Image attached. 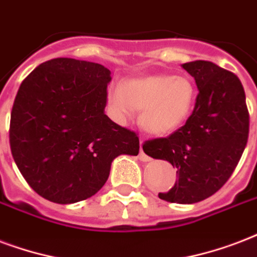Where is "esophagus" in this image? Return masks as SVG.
Instances as JSON below:
<instances>
[{
  "label": "esophagus",
  "mask_w": 257,
  "mask_h": 257,
  "mask_svg": "<svg viewBox=\"0 0 257 257\" xmlns=\"http://www.w3.org/2000/svg\"><path fill=\"white\" fill-rule=\"evenodd\" d=\"M139 159L142 160V162H150L151 160L150 156H147V155L144 154V151H143V142L140 143V154H139Z\"/></svg>",
  "instance_id": "esophagus-1"
}]
</instances>
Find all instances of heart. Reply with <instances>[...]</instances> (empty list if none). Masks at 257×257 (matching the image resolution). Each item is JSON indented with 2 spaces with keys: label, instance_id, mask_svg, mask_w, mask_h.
Listing matches in <instances>:
<instances>
[{
  "label": "heart",
  "instance_id": "heart-1",
  "mask_svg": "<svg viewBox=\"0 0 257 257\" xmlns=\"http://www.w3.org/2000/svg\"><path fill=\"white\" fill-rule=\"evenodd\" d=\"M107 102L115 121L126 122L136 110H142V128L155 136H167L181 128L191 114L195 87L185 76L155 74L113 83Z\"/></svg>",
  "mask_w": 257,
  "mask_h": 257
}]
</instances>
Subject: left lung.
I'll use <instances>...</instances> for the list:
<instances>
[{
  "mask_svg": "<svg viewBox=\"0 0 257 257\" xmlns=\"http://www.w3.org/2000/svg\"><path fill=\"white\" fill-rule=\"evenodd\" d=\"M182 67L199 90L193 114L171 136L147 142L143 151L176 167L175 186L159 198L195 203L209 198L230 178L245 150L249 115L241 82L233 72L205 60Z\"/></svg>",
  "mask_w": 257,
  "mask_h": 257,
  "instance_id": "left-lung-1",
  "label": "left lung"
}]
</instances>
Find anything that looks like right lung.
Segmentation results:
<instances>
[{
	"instance_id": "add662e5",
	"label": "right lung",
	"mask_w": 257,
	"mask_h": 257,
	"mask_svg": "<svg viewBox=\"0 0 257 257\" xmlns=\"http://www.w3.org/2000/svg\"><path fill=\"white\" fill-rule=\"evenodd\" d=\"M111 72L58 58L20 86L11 114L13 159L28 185L51 202L75 203L106 183L113 160L139 154V137L105 114Z\"/></svg>"
}]
</instances>
